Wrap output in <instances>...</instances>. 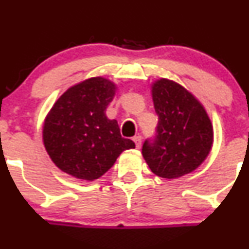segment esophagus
I'll return each instance as SVG.
<instances>
[{"mask_svg":"<svg viewBox=\"0 0 249 249\" xmlns=\"http://www.w3.org/2000/svg\"><path fill=\"white\" fill-rule=\"evenodd\" d=\"M134 142H135V144H136L137 149H140V148H141V143H142V137H141V136H135L134 137Z\"/></svg>","mask_w":249,"mask_h":249,"instance_id":"34e87169","label":"esophagus"}]
</instances>
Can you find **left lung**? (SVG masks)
<instances>
[{
	"mask_svg": "<svg viewBox=\"0 0 249 249\" xmlns=\"http://www.w3.org/2000/svg\"><path fill=\"white\" fill-rule=\"evenodd\" d=\"M152 94L158 125L155 136L143 143V158L153 173L167 179L194 171L212 147L207 113L187 89L172 80H157Z\"/></svg>",
	"mask_w": 249,
	"mask_h": 249,
	"instance_id": "left-lung-1",
	"label": "left lung"
}]
</instances>
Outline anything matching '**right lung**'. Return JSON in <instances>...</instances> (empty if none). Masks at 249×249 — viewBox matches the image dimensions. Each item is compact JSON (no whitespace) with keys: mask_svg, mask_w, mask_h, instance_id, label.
Here are the masks:
<instances>
[{"mask_svg":"<svg viewBox=\"0 0 249 249\" xmlns=\"http://www.w3.org/2000/svg\"><path fill=\"white\" fill-rule=\"evenodd\" d=\"M115 85L102 77L90 78L70 88L47 115L43 142L54 164L85 180L101 177L120 153L135 148L120 135L117 120L106 117Z\"/></svg>","mask_w":249,"mask_h":249,"instance_id":"add662e5","label":"right lung"}]
</instances>
